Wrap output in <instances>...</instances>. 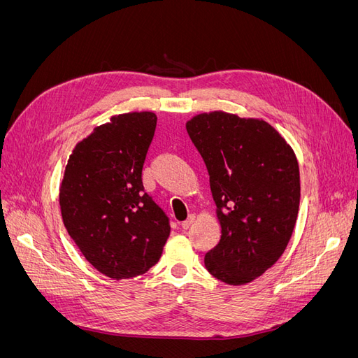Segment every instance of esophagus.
Masks as SVG:
<instances>
[{
  "instance_id": "1",
  "label": "esophagus",
  "mask_w": 358,
  "mask_h": 358,
  "mask_svg": "<svg viewBox=\"0 0 358 358\" xmlns=\"http://www.w3.org/2000/svg\"><path fill=\"white\" fill-rule=\"evenodd\" d=\"M194 221H196V215L191 213V215L188 216V218L182 222V229H183V230H188L189 227L194 224Z\"/></svg>"
}]
</instances>
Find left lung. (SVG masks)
<instances>
[{"label":"left lung","mask_w":358,"mask_h":358,"mask_svg":"<svg viewBox=\"0 0 358 358\" xmlns=\"http://www.w3.org/2000/svg\"><path fill=\"white\" fill-rule=\"evenodd\" d=\"M187 131L209 173L221 241L206 254L209 273L230 285L262 276L284 254L297 221L294 150L259 119L201 113Z\"/></svg>","instance_id":"1"}]
</instances>
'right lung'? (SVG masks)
<instances>
[{
  "instance_id": "1",
  "label": "right lung",
  "mask_w": 358,
  "mask_h": 358,
  "mask_svg": "<svg viewBox=\"0 0 358 358\" xmlns=\"http://www.w3.org/2000/svg\"><path fill=\"white\" fill-rule=\"evenodd\" d=\"M157 115L112 117L76 145L64 173V225L83 257L112 279L146 273L162 254L169 216L145 192L142 170Z\"/></svg>"
}]
</instances>
